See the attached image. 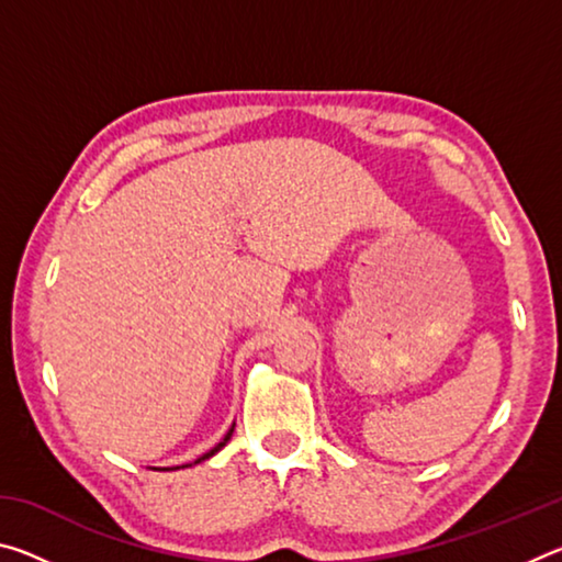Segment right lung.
<instances>
[{"label":"right lung","mask_w":562,"mask_h":562,"mask_svg":"<svg viewBox=\"0 0 562 562\" xmlns=\"http://www.w3.org/2000/svg\"><path fill=\"white\" fill-rule=\"evenodd\" d=\"M233 429H235V426H233ZM233 429H231V431H227V434H225V439H223V441H221V443H217V446H215V449H211V451H207V453H203V456H201V459H198V461H195V463H201V461H205V459H211V456H215V453H217V451H221V449H223V446H225V443H227V441H231V436H233Z\"/></svg>","instance_id":"right-lung-1"}]
</instances>
